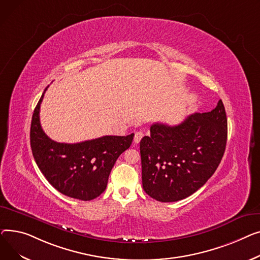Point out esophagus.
I'll return each mask as SVG.
<instances>
[{
	"label": "esophagus",
	"instance_id": "34e87169",
	"mask_svg": "<svg viewBox=\"0 0 260 260\" xmlns=\"http://www.w3.org/2000/svg\"><path fill=\"white\" fill-rule=\"evenodd\" d=\"M143 136H144V132L142 130L136 131L135 135H134V143L135 144H139L141 142V140L143 139Z\"/></svg>",
	"mask_w": 260,
	"mask_h": 260
}]
</instances>
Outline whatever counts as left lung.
Returning <instances> with one entry per match:
<instances>
[{"instance_id":"left-lung-1","label":"left lung","mask_w":260,"mask_h":260,"mask_svg":"<svg viewBox=\"0 0 260 260\" xmlns=\"http://www.w3.org/2000/svg\"><path fill=\"white\" fill-rule=\"evenodd\" d=\"M228 121L222 101L176 126L155 123L141 144L145 192L161 203L192 195L214 174L223 156Z\"/></svg>"}]
</instances>
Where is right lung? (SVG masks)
<instances>
[{"mask_svg": "<svg viewBox=\"0 0 260 260\" xmlns=\"http://www.w3.org/2000/svg\"><path fill=\"white\" fill-rule=\"evenodd\" d=\"M44 93L30 127V146L39 169L62 194L81 201L94 200L106 190L116 159L131 146L134 134L106 135L76 144L56 143L45 134L40 123Z\"/></svg>", "mask_w": 260, "mask_h": 260, "instance_id": "add662e5", "label": "right lung"}]
</instances>
